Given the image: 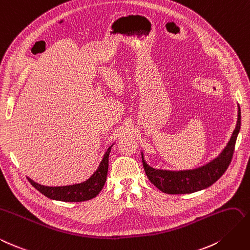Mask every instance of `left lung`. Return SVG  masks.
<instances>
[{
	"mask_svg": "<svg viewBox=\"0 0 250 250\" xmlns=\"http://www.w3.org/2000/svg\"><path fill=\"white\" fill-rule=\"evenodd\" d=\"M238 121L235 129L233 130L232 136L226 147L219 154V157L213 159L206 165L194 168V169L173 171L156 169V168L149 166L145 162L144 154L142 152V162H143V167L147 178L161 191L169 194L192 193L205 189V188L215 183L226 171L233 156L235 141H237L241 128L240 106H238Z\"/></svg>",
	"mask_w": 250,
	"mask_h": 250,
	"instance_id": "obj_1",
	"label": "left lung"
}]
</instances>
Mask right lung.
<instances>
[{
    "instance_id": "obj_1",
    "label": "right lung",
    "mask_w": 250,
    "mask_h": 250,
    "mask_svg": "<svg viewBox=\"0 0 250 250\" xmlns=\"http://www.w3.org/2000/svg\"><path fill=\"white\" fill-rule=\"evenodd\" d=\"M113 145V144H112ZM112 145L105 152L103 160L93 172L91 177L82 183L67 185V186H44L37 183L30 178H27L31 185L45 197L51 200L62 202H84L96 198L105 185L107 171H108V158Z\"/></svg>"
}]
</instances>
